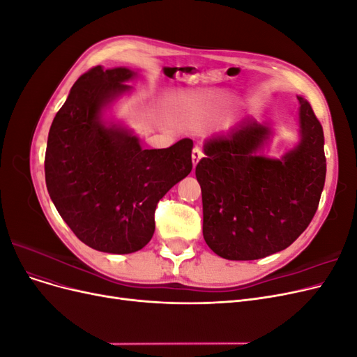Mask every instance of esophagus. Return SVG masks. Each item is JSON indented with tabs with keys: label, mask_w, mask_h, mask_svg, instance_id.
<instances>
[{
	"label": "esophagus",
	"mask_w": 357,
	"mask_h": 357,
	"mask_svg": "<svg viewBox=\"0 0 357 357\" xmlns=\"http://www.w3.org/2000/svg\"><path fill=\"white\" fill-rule=\"evenodd\" d=\"M204 156L202 150L199 147H195L192 150V162H193V167H197V164L199 162V159Z\"/></svg>",
	"instance_id": "obj_1"
}]
</instances>
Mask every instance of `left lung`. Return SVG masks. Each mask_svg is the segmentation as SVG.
I'll return each mask as SVG.
<instances>
[{
    "mask_svg": "<svg viewBox=\"0 0 357 357\" xmlns=\"http://www.w3.org/2000/svg\"><path fill=\"white\" fill-rule=\"evenodd\" d=\"M301 143L283 159L257 156L269 128L243 121L228 138L205 143L195 169L202 192V234L229 261L284 250L314 218L326 178L325 137L311 105L298 96Z\"/></svg>",
    "mask_w": 357,
    "mask_h": 357,
    "instance_id": "left-lung-1",
    "label": "left lung"
}]
</instances>
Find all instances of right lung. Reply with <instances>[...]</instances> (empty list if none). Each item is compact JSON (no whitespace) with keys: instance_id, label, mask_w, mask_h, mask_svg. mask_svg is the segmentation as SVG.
Instances as JSON below:
<instances>
[{"instance_id":"obj_1","label":"right lung","mask_w":357,"mask_h":357,"mask_svg":"<svg viewBox=\"0 0 357 357\" xmlns=\"http://www.w3.org/2000/svg\"><path fill=\"white\" fill-rule=\"evenodd\" d=\"M128 68L96 66L73 84L53 119L45 158L49 195L77 238L95 250L134 253L152 240L159 199L192 171L193 142L143 150L101 109L129 91Z\"/></svg>"}]
</instances>
